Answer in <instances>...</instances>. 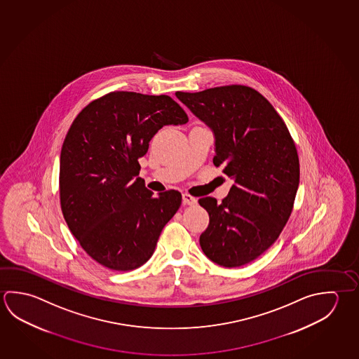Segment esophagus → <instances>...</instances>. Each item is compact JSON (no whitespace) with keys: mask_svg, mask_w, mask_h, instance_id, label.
Returning a JSON list of instances; mask_svg holds the SVG:
<instances>
[{"mask_svg":"<svg viewBox=\"0 0 359 359\" xmlns=\"http://www.w3.org/2000/svg\"><path fill=\"white\" fill-rule=\"evenodd\" d=\"M182 203H184L185 205H195V204H196V199H195L194 196L188 194V193H184V194H182Z\"/></svg>","mask_w":359,"mask_h":359,"instance_id":"34e87169","label":"esophagus"}]
</instances>
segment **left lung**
<instances>
[{"instance_id": "left-lung-1", "label": "left lung", "mask_w": 359, "mask_h": 359, "mask_svg": "<svg viewBox=\"0 0 359 359\" xmlns=\"http://www.w3.org/2000/svg\"><path fill=\"white\" fill-rule=\"evenodd\" d=\"M177 97L212 128L213 164L234 180L220 204L212 196L199 199L209 214L201 250L223 267L250 264L275 243L292 212L300 180L295 142L276 109L251 87Z\"/></svg>"}]
</instances>
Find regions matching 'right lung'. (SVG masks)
<instances>
[{
	"label": "right lung",
	"instance_id": "add662e5",
	"mask_svg": "<svg viewBox=\"0 0 359 359\" xmlns=\"http://www.w3.org/2000/svg\"><path fill=\"white\" fill-rule=\"evenodd\" d=\"M187 122L169 95L123 90L90 102L73 121L60 152V205L70 232L98 264L131 271L151 257L182 194L154 196L139 177V158L161 127Z\"/></svg>",
	"mask_w": 359,
	"mask_h": 359
}]
</instances>
